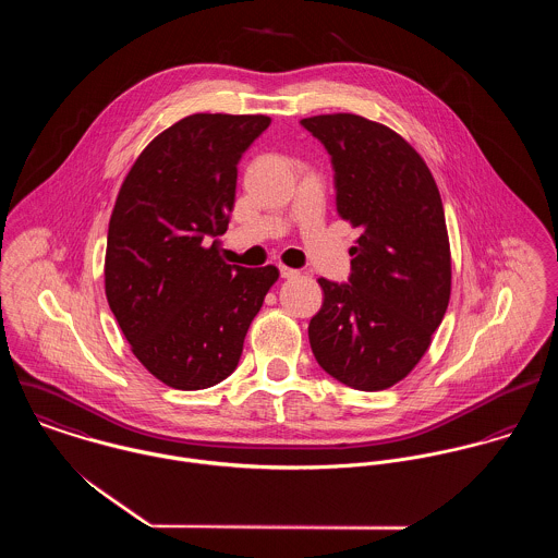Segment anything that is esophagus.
<instances>
[{"label":"esophagus","instance_id":"obj_1","mask_svg":"<svg viewBox=\"0 0 558 558\" xmlns=\"http://www.w3.org/2000/svg\"><path fill=\"white\" fill-rule=\"evenodd\" d=\"M279 275H281V279H294V277H299L301 272L299 270H294V268H288V266H279Z\"/></svg>","mask_w":558,"mask_h":558}]
</instances>
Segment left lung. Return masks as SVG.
<instances>
[{
    "instance_id": "obj_1",
    "label": "left lung",
    "mask_w": 558,
    "mask_h": 558,
    "mask_svg": "<svg viewBox=\"0 0 558 558\" xmlns=\"http://www.w3.org/2000/svg\"><path fill=\"white\" fill-rule=\"evenodd\" d=\"M301 124L330 155L339 217L363 232L348 283L318 279L324 301L310 343L335 380L383 391L414 369L449 305L442 199L425 160L389 126L354 113Z\"/></svg>"
}]
</instances>
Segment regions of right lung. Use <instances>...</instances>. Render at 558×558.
<instances>
[{
	"instance_id": "add662e5",
	"label": "right lung",
	"mask_w": 558,
	"mask_h": 558,
	"mask_svg": "<svg viewBox=\"0 0 558 558\" xmlns=\"http://www.w3.org/2000/svg\"><path fill=\"white\" fill-rule=\"evenodd\" d=\"M268 116L193 113L157 135L118 193L105 294L133 354L160 383L199 391L239 365L244 335L275 266L226 264L219 240L236 197L239 160Z\"/></svg>"
}]
</instances>
